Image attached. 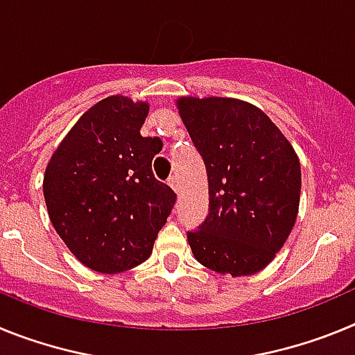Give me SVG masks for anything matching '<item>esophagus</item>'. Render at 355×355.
Instances as JSON below:
<instances>
[{
  "label": "esophagus",
  "instance_id": "34e87169",
  "mask_svg": "<svg viewBox=\"0 0 355 355\" xmlns=\"http://www.w3.org/2000/svg\"><path fill=\"white\" fill-rule=\"evenodd\" d=\"M168 184H171V188L174 190V192H180V180H178V175L168 178Z\"/></svg>",
  "mask_w": 355,
  "mask_h": 355
}]
</instances>
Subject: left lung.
Wrapping results in <instances>:
<instances>
[{
	"label": "left lung",
	"mask_w": 355,
	"mask_h": 355,
	"mask_svg": "<svg viewBox=\"0 0 355 355\" xmlns=\"http://www.w3.org/2000/svg\"><path fill=\"white\" fill-rule=\"evenodd\" d=\"M178 110L206 165L209 213L188 243L200 265L233 277L263 270L293 229L299 156L270 117L233 97H180Z\"/></svg>",
	"instance_id": "8db88e82"
}]
</instances>
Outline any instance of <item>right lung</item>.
<instances>
[{"label":"right lung","mask_w":355,"mask_h":355,"mask_svg":"<svg viewBox=\"0 0 355 355\" xmlns=\"http://www.w3.org/2000/svg\"><path fill=\"white\" fill-rule=\"evenodd\" d=\"M149 103L110 96L89 108L44 174L49 220L92 270L119 274L146 261L175 202L153 174L158 137H142Z\"/></svg>","instance_id":"1"}]
</instances>
